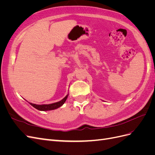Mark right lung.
Listing matches in <instances>:
<instances>
[{
	"instance_id": "obj_1",
	"label": "right lung",
	"mask_w": 155,
	"mask_h": 155,
	"mask_svg": "<svg viewBox=\"0 0 155 155\" xmlns=\"http://www.w3.org/2000/svg\"><path fill=\"white\" fill-rule=\"evenodd\" d=\"M68 97V95H67L65 96L62 100H61L58 102L56 103H54V104H48V105H36L34 104H31V103H30V104L34 107V108H35L36 109L39 110H43V111H45V110H54V109H56L60 107L61 106H62L64 103L66 101L67 98Z\"/></svg>"
}]
</instances>
